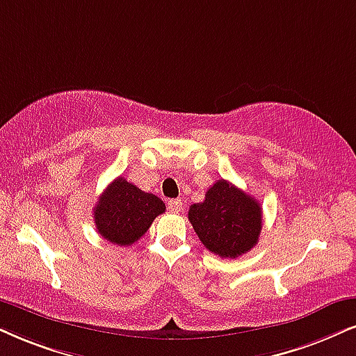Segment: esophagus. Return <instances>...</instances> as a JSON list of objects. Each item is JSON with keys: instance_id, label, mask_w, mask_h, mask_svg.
Returning <instances> with one entry per match:
<instances>
[{"instance_id": "34e87169", "label": "esophagus", "mask_w": 356, "mask_h": 356, "mask_svg": "<svg viewBox=\"0 0 356 356\" xmlns=\"http://www.w3.org/2000/svg\"><path fill=\"white\" fill-rule=\"evenodd\" d=\"M168 209L169 211H172V213H179V211L182 210V202L179 199H172L168 202Z\"/></svg>"}]
</instances>
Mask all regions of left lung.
I'll list each match as a JSON object with an SVG mask.
<instances>
[{"mask_svg": "<svg viewBox=\"0 0 356 356\" xmlns=\"http://www.w3.org/2000/svg\"><path fill=\"white\" fill-rule=\"evenodd\" d=\"M188 222L207 250L235 259L258 243L263 211L258 200L220 179L207 191L204 202L191 205Z\"/></svg>", "mask_w": 356, "mask_h": 356, "instance_id": "1", "label": "left lung"}]
</instances>
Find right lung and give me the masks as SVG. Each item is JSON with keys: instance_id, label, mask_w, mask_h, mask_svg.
Wrapping results in <instances>:
<instances>
[{"instance_id": "obj_1", "label": "right lung", "mask_w": 356, "mask_h": 356, "mask_svg": "<svg viewBox=\"0 0 356 356\" xmlns=\"http://www.w3.org/2000/svg\"><path fill=\"white\" fill-rule=\"evenodd\" d=\"M164 211L165 205L159 197L143 192L126 179L118 177L103 191L93 209V217L98 233L106 241L131 246Z\"/></svg>"}]
</instances>
